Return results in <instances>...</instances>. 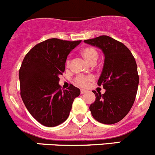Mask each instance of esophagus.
<instances>
[{
    "mask_svg": "<svg viewBox=\"0 0 155 155\" xmlns=\"http://www.w3.org/2000/svg\"><path fill=\"white\" fill-rule=\"evenodd\" d=\"M85 92H87L86 90H85V89H81V94H85Z\"/></svg>",
    "mask_w": 155,
    "mask_h": 155,
    "instance_id": "1",
    "label": "esophagus"
}]
</instances>
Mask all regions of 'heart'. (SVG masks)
Wrapping results in <instances>:
<instances>
[{"label":"heart","mask_w":155,"mask_h":155,"mask_svg":"<svg viewBox=\"0 0 155 155\" xmlns=\"http://www.w3.org/2000/svg\"><path fill=\"white\" fill-rule=\"evenodd\" d=\"M81 54L83 57L84 59L89 64H95L97 61V58H98V54L97 51L94 48L91 47H86L84 48L82 51H81ZM67 67H69L70 64V60L67 59ZM94 80V77L92 76H77L75 79V82L78 85L82 87H86L89 85L90 82L91 81Z\"/></svg>","instance_id":"b5f03b06"}]
</instances>
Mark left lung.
<instances>
[{
    "mask_svg": "<svg viewBox=\"0 0 155 155\" xmlns=\"http://www.w3.org/2000/svg\"><path fill=\"white\" fill-rule=\"evenodd\" d=\"M84 41L101 49L104 54L97 85L106 91L101 94L93 91L96 99L89 107L91 115L101 124H116L127 116L136 99L139 81L136 60L127 46L109 36Z\"/></svg>",
    "mask_w": 155,
    "mask_h": 155,
    "instance_id": "obj_1",
    "label": "left lung"
}]
</instances>
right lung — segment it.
<instances>
[{
	"mask_svg": "<svg viewBox=\"0 0 155 155\" xmlns=\"http://www.w3.org/2000/svg\"><path fill=\"white\" fill-rule=\"evenodd\" d=\"M80 42L50 38L34 46L22 61L19 71L21 97L30 114L45 127L64 123L80 94L72 84L64 91L59 85L67 56Z\"/></svg>",
	"mask_w": 155,
	"mask_h": 155,
	"instance_id": "1",
	"label": "right lung"
}]
</instances>
